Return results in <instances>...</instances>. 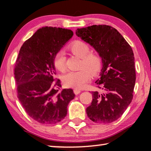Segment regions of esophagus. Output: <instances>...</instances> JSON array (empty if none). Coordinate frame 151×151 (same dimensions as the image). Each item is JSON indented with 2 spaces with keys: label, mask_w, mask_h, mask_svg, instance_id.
<instances>
[{
  "label": "esophagus",
  "mask_w": 151,
  "mask_h": 151,
  "mask_svg": "<svg viewBox=\"0 0 151 151\" xmlns=\"http://www.w3.org/2000/svg\"><path fill=\"white\" fill-rule=\"evenodd\" d=\"M81 92V91L80 89H78V88H75L74 89V93H75V95H78Z\"/></svg>",
  "instance_id": "obj_1"
}]
</instances>
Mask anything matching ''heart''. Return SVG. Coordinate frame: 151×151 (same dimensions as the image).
Instances as JSON below:
<instances>
[{"mask_svg":"<svg viewBox=\"0 0 151 151\" xmlns=\"http://www.w3.org/2000/svg\"><path fill=\"white\" fill-rule=\"evenodd\" d=\"M72 53L81 58L77 71H68L62 76V80L66 87L81 88L90 81L91 76H96L101 68V59L99 55L90 52L89 45L76 40L69 45ZM54 65L60 71L66 68V57L63 52H57L54 57Z\"/></svg>","mask_w":151,"mask_h":151,"instance_id":"obj_1","label":"heart"}]
</instances>
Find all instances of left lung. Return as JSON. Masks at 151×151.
I'll return each instance as SVG.
<instances>
[{"instance_id": "8db88e82", "label": "left lung", "mask_w": 151, "mask_h": 151, "mask_svg": "<svg viewBox=\"0 0 151 151\" xmlns=\"http://www.w3.org/2000/svg\"><path fill=\"white\" fill-rule=\"evenodd\" d=\"M76 34L101 56L103 67L95 81L102 93L93 91V100L86 111L91 120L99 124L116 121L133 99L136 82L132 49L117 29L106 25L77 29Z\"/></svg>"}]
</instances>
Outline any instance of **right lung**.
<instances>
[{
  "label": "right lung",
  "instance_id": "add662e5",
  "mask_svg": "<svg viewBox=\"0 0 151 151\" xmlns=\"http://www.w3.org/2000/svg\"><path fill=\"white\" fill-rule=\"evenodd\" d=\"M73 35L70 29L45 26L20 49L14 69L17 97L29 116L40 124L52 125L63 120L75 97L71 88L59 91L60 81L54 78L53 63L55 55Z\"/></svg>",
  "mask_w": 151,
  "mask_h": 151
}]
</instances>
